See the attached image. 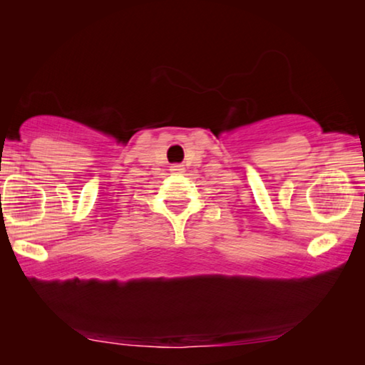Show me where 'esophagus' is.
Listing matches in <instances>:
<instances>
[{
  "mask_svg": "<svg viewBox=\"0 0 365 365\" xmlns=\"http://www.w3.org/2000/svg\"><path fill=\"white\" fill-rule=\"evenodd\" d=\"M170 170H174V172H183L185 170V168L182 164H174L172 165V169Z\"/></svg>",
  "mask_w": 365,
  "mask_h": 365,
  "instance_id": "1",
  "label": "esophagus"
}]
</instances>
